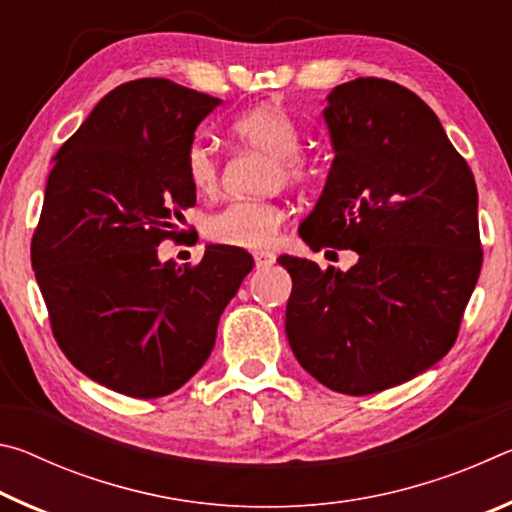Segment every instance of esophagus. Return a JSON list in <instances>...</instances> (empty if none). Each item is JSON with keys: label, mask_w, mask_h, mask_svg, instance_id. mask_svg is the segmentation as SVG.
Segmentation results:
<instances>
[{"label": "esophagus", "mask_w": 512, "mask_h": 512, "mask_svg": "<svg viewBox=\"0 0 512 512\" xmlns=\"http://www.w3.org/2000/svg\"><path fill=\"white\" fill-rule=\"evenodd\" d=\"M275 264V255L268 253V250H259V253H255V266L257 268H268Z\"/></svg>", "instance_id": "esophagus-1"}]
</instances>
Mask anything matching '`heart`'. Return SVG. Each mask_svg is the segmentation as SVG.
I'll list each match as a JSON object with an SVG mask.
<instances>
[{
    "instance_id": "obj_1",
    "label": "heart",
    "mask_w": 512,
    "mask_h": 512,
    "mask_svg": "<svg viewBox=\"0 0 512 512\" xmlns=\"http://www.w3.org/2000/svg\"><path fill=\"white\" fill-rule=\"evenodd\" d=\"M232 133L250 149L273 160L271 180L284 185H300L309 180V164L300 158V131L287 112L273 103L250 108L235 119ZM185 171L189 185L198 194H212L219 183V164L203 144L187 151ZM284 219L282 207L273 201H232L205 219V235L214 244L257 250L273 241Z\"/></svg>"
}]
</instances>
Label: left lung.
I'll use <instances>...</instances> for the list:
<instances>
[{"label": "left lung", "instance_id": "8db88e82", "mask_svg": "<svg viewBox=\"0 0 512 512\" xmlns=\"http://www.w3.org/2000/svg\"><path fill=\"white\" fill-rule=\"evenodd\" d=\"M334 162L300 223L311 250L350 248L336 271L282 255L284 329L302 368L345 395L404 384L452 350L481 273L476 183L436 112L384 79L348 81L323 110Z\"/></svg>", "mask_w": 512, "mask_h": 512}]
</instances>
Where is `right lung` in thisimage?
<instances>
[{"label":"right lung","instance_id":"add662e5","mask_svg":"<svg viewBox=\"0 0 512 512\" xmlns=\"http://www.w3.org/2000/svg\"><path fill=\"white\" fill-rule=\"evenodd\" d=\"M219 103L167 79L128 81L54 158L31 264L60 350L121 395L151 400L194 377L253 271L235 246H207L196 266L158 259L196 205L187 151Z\"/></svg>","mask_w":512,"mask_h":512}]
</instances>
